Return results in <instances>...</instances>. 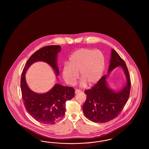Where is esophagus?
Here are the masks:
<instances>
[{"label":"esophagus","instance_id":"esophagus-1","mask_svg":"<svg viewBox=\"0 0 149 149\" xmlns=\"http://www.w3.org/2000/svg\"><path fill=\"white\" fill-rule=\"evenodd\" d=\"M80 91H81V90H80L76 89L75 90V94H77V93H80Z\"/></svg>","mask_w":149,"mask_h":149}]
</instances>
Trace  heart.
Masks as SVG:
<instances>
[{
	"label": "heart",
	"instance_id": "b5f03b06",
	"mask_svg": "<svg viewBox=\"0 0 149 149\" xmlns=\"http://www.w3.org/2000/svg\"><path fill=\"white\" fill-rule=\"evenodd\" d=\"M105 66V58L100 50L82 48L74 52L64 65L62 75L66 83L73 85L78 74L81 77L79 85L85 87L88 83L92 85L101 79Z\"/></svg>",
	"mask_w": 149,
	"mask_h": 149
}]
</instances>
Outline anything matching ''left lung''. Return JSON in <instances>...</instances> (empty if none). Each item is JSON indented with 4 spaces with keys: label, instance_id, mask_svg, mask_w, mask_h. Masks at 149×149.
Segmentation results:
<instances>
[{
    "label": "left lung",
    "instance_id": "left-lung-1",
    "mask_svg": "<svg viewBox=\"0 0 149 149\" xmlns=\"http://www.w3.org/2000/svg\"><path fill=\"white\" fill-rule=\"evenodd\" d=\"M117 67L122 69L126 78L125 86L118 91L111 89L107 81L111 71ZM130 86V77L126 65L113 49L107 74L101 77L91 89L85 91L86 100L83 107L84 115L94 123H107L115 119L127 101Z\"/></svg>",
    "mask_w": 149,
    "mask_h": 149
}]
</instances>
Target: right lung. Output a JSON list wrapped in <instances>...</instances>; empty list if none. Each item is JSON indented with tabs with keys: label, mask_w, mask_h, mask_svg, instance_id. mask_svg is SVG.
Wrapping results in <instances>:
<instances>
[{
	"label": "right lung",
	"mask_w": 149,
	"mask_h": 149,
	"mask_svg": "<svg viewBox=\"0 0 149 149\" xmlns=\"http://www.w3.org/2000/svg\"><path fill=\"white\" fill-rule=\"evenodd\" d=\"M60 51V45H50L39 49L27 61L22 74L20 88L25 109L34 119L44 124H53L63 117L65 113L66 101L74 97L75 90L56 84L47 93H36L27 85L25 74L33 64L42 61L50 66L58 77L59 70L57 62Z\"/></svg>",
	"instance_id": "1"
}]
</instances>
